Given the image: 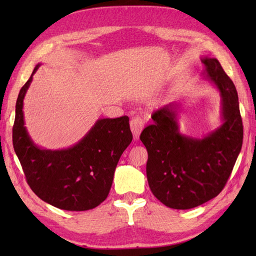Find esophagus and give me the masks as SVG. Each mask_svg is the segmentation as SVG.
Listing matches in <instances>:
<instances>
[{"instance_id":"34e87169","label":"esophagus","mask_w":256,"mask_h":256,"mask_svg":"<svg viewBox=\"0 0 256 256\" xmlns=\"http://www.w3.org/2000/svg\"><path fill=\"white\" fill-rule=\"evenodd\" d=\"M130 126H131V131L134 135L135 140H138L140 134L142 132V130L144 128V121L138 116L133 118L131 121H130Z\"/></svg>"}]
</instances>
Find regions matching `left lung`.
<instances>
[{
	"instance_id": "left-lung-1",
	"label": "left lung",
	"mask_w": 256,
	"mask_h": 256,
	"mask_svg": "<svg viewBox=\"0 0 256 256\" xmlns=\"http://www.w3.org/2000/svg\"><path fill=\"white\" fill-rule=\"evenodd\" d=\"M204 74L220 91L224 124L204 138L179 132L178 104L170 103L153 113L154 123L140 133L148 153L146 175L162 204L192 209L218 196L229 179L243 143V124L234 84L218 59L202 58Z\"/></svg>"
}]
</instances>
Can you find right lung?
<instances>
[{"mask_svg": "<svg viewBox=\"0 0 256 256\" xmlns=\"http://www.w3.org/2000/svg\"><path fill=\"white\" fill-rule=\"evenodd\" d=\"M16 101L13 146L30 189L45 202L68 211L96 208L108 197L120 157L132 142L128 116L100 118L79 142L67 150L38 148L24 126L23 100L32 80Z\"/></svg>", "mask_w": 256, "mask_h": 256, "instance_id": "1", "label": "right lung"}]
</instances>
